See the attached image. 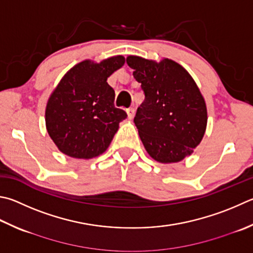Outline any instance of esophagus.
I'll return each mask as SVG.
<instances>
[{
    "mask_svg": "<svg viewBox=\"0 0 253 253\" xmlns=\"http://www.w3.org/2000/svg\"><path fill=\"white\" fill-rule=\"evenodd\" d=\"M126 112H127V116H128V118H129V119H132V118H134V116H135V109H134V108H128Z\"/></svg>",
    "mask_w": 253,
    "mask_h": 253,
    "instance_id": "1",
    "label": "esophagus"
}]
</instances>
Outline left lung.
<instances>
[{
  "label": "left lung",
  "instance_id": "left-lung-1",
  "mask_svg": "<svg viewBox=\"0 0 253 253\" xmlns=\"http://www.w3.org/2000/svg\"><path fill=\"white\" fill-rule=\"evenodd\" d=\"M126 62L145 94L134 118L145 149L159 163L180 162L206 131L207 107L198 86L171 59L157 63L130 55Z\"/></svg>",
  "mask_w": 253,
  "mask_h": 253
}]
</instances>
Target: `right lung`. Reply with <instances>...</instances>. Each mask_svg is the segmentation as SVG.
Wrapping results in <instances>:
<instances>
[{
  "mask_svg": "<svg viewBox=\"0 0 253 253\" xmlns=\"http://www.w3.org/2000/svg\"><path fill=\"white\" fill-rule=\"evenodd\" d=\"M124 64L122 55L100 63L86 59L58 83L48 98L45 123L49 137L63 154L89 159L108 148L127 114L114 106L115 91L107 79Z\"/></svg>",
  "mask_w": 253,
  "mask_h": 253,
  "instance_id": "1",
  "label": "right lung"
}]
</instances>
